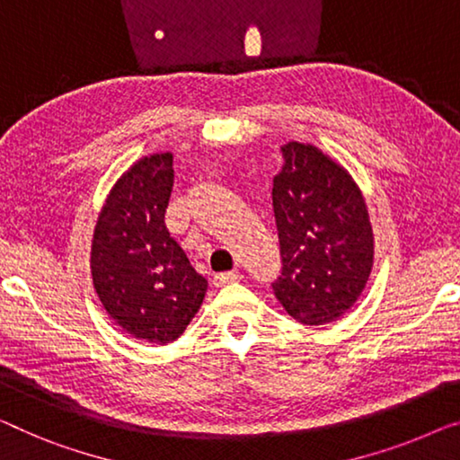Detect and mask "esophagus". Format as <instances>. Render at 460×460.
<instances>
[{
  "label": "esophagus",
  "instance_id": "34e87169",
  "mask_svg": "<svg viewBox=\"0 0 460 460\" xmlns=\"http://www.w3.org/2000/svg\"><path fill=\"white\" fill-rule=\"evenodd\" d=\"M238 276H241V274H238V270L222 271V274H216V276H214V284L219 288V286H226V284H230V282H236Z\"/></svg>",
  "mask_w": 460,
  "mask_h": 460
}]
</instances>
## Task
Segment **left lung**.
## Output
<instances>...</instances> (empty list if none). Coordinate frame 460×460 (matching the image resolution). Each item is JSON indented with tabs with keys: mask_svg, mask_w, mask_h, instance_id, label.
I'll list each match as a JSON object with an SVG mask.
<instances>
[{
	"mask_svg": "<svg viewBox=\"0 0 460 460\" xmlns=\"http://www.w3.org/2000/svg\"><path fill=\"white\" fill-rule=\"evenodd\" d=\"M271 201L282 271L271 288L290 317L323 325L344 315L374 268V232L349 172L313 145H282Z\"/></svg>",
	"mask_w": 460,
	"mask_h": 460,
	"instance_id": "8db88e82",
	"label": "left lung"
}]
</instances>
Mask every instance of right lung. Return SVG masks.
<instances>
[{
  "mask_svg": "<svg viewBox=\"0 0 460 460\" xmlns=\"http://www.w3.org/2000/svg\"><path fill=\"white\" fill-rule=\"evenodd\" d=\"M174 157L153 153L114 184L99 214L91 274L99 301L126 334L168 344L201 307L208 279L165 228Z\"/></svg>",
  "mask_w": 460,
  "mask_h": 460,
  "instance_id": "obj_1",
  "label": "right lung"
}]
</instances>
